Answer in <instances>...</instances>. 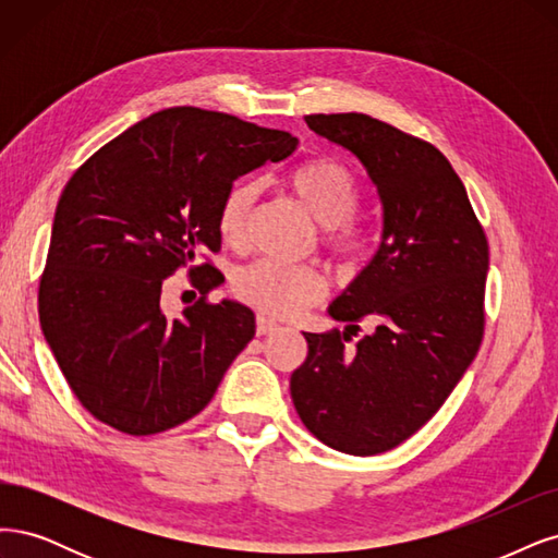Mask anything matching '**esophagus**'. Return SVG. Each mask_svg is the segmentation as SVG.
Instances as JSON below:
<instances>
[{"label":"esophagus","instance_id":"obj_1","mask_svg":"<svg viewBox=\"0 0 558 558\" xmlns=\"http://www.w3.org/2000/svg\"><path fill=\"white\" fill-rule=\"evenodd\" d=\"M278 329V322L271 319V317H264V315H257V333L264 336V333H271Z\"/></svg>","mask_w":558,"mask_h":558}]
</instances>
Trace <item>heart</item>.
<instances>
[{"label": "heart", "mask_w": 558, "mask_h": 558, "mask_svg": "<svg viewBox=\"0 0 558 558\" xmlns=\"http://www.w3.org/2000/svg\"><path fill=\"white\" fill-rule=\"evenodd\" d=\"M287 185L313 218L325 225V245L340 264L356 266L371 253V227L354 215L362 202V187L348 165L333 157L308 159L290 171ZM257 196L255 181H236L225 192L218 208V229L227 245H245ZM233 294L264 315L290 317L325 299L327 278L308 264L257 259L233 278Z\"/></svg>", "instance_id": "obj_1"}]
</instances>
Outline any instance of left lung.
<instances>
[{
    "label": "left lung",
    "instance_id": "1",
    "mask_svg": "<svg viewBox=\"0 0 558 558\" xmlns=\"http://www.w3.org/2000/svg\"><path fill=\"white\" fill-rule=\"evenodd\" d=\"M305 122L364 161L383 202V243L329 308L348 331L303 333L308 356L290 391L317 440L373 457L417 434L475 359L489 243L434 143L364 113ZM366 318L376 331L348 349Z\"/></svg>",
    "mask_w": 558,
    "mask_h": 558
}]
</instances>
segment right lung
I'll use <instances>...</instances> for the list:
<instances>
[{
	"instance_id": "obj_1",
	"label": "right lung",
	"mask_w": 558,
	"mask_h": 558,
	"mask_svg": "<svg viewBox=\"0 0 558 558\" xmlns=\"http://www.w3.org/2000/svg\"><path fill=\"white\" fill-rule=\"evenodd\" d=\"M290 132L175 106L101 146L69 178L39 278V319L58 366L95 420L153 436L210 403L255 336V313L208 301L218 208L239 175L282 161ZM204 258L202 265H194ZM187 267L203 296L160 313V282Z\"/></svg>"
}]
</instances>
